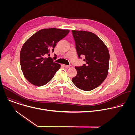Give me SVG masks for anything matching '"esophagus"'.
Returning a JSON list of instances; mask_svg holds the SVG:
<instances>
[{"label": "esophagus", "instance_id": "34e87169", "mask_svg": "<svg viewBox=\"0 0 135 135\" xmlns=\"http://www.w3.org/2000/svg\"><path fill=\"white\" fill-rule=\"evenodd\" d=\"M63 66L64 67H65V68H69L70 67V66H68V65H63Z\"/></svg>", "mask_w": 135, "mask_h": 135}]
</instances>
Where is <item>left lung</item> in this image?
Masks as SVG:
<instances>
[{
	"instance_id": "left-lung-1",
	"label": "left lung",
	"mask_w": 135,
	"mask_h": 135,
	"mask_svg": "<svg viewBox=\"0 0 135 135\" xmlns=\"http://www.w3.org/2000/svg\"><path fill=\"white\" fill-rule=\"evenodd\" d=\"M79 58L84 55L85 64L75 67L77 75L73 83L79 89L90 91L99 86L108 75L109 53L104 42L95 34L86 31L72 30Z\"/></svg>"
}]
</instances>
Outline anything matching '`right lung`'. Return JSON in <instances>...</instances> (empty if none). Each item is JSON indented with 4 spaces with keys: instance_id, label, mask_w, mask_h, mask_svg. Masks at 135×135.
Listing matches in <instances>:
<instances>
[{
    "instance_id": "obj_1",
    "label": "right lung",
    "mask_w": 135,
    "mask_h": 135,
    "mask_svg": "<svg viewBox=\"0 0 135 135\" xmlns=\"http://www.w3.org/2000/svg\"><path fill=\"white\" fill-rule=\"evenodd\" d=\"M69 32L67 29H43L36 32L24 43L20 52V65L25 78L30 83L41 86L52 79L60 65L46 56L54 52L56 43Z\"/></svg>"
}]
</instances>
